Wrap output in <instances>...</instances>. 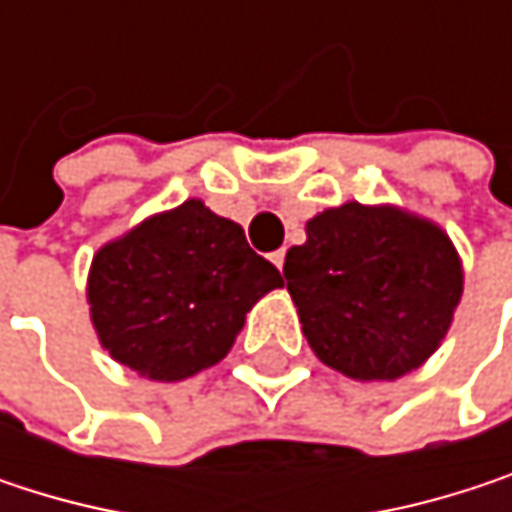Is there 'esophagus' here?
Here are the masks:
<instances>
[{
  "label": "esophagus",
  "mask_w": 512,
  "mask_h": 512,
  "mask_svg": "<svg viewBox=\"0 0 512 512\" xmlns=\"http://www.w3.org/2000/svg\"><path fill=\"white\" fill-rule=\"evenodd\" d=\"M272 263L278 266V269H284V249H278V252H272Z\"/></svg>",
  "instance_id": "1"
}]
</instances>
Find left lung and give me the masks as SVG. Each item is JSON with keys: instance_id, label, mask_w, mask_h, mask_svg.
<instances>
[{"instance_id": "left-lung-1", "label": "left lung", "mask_w": 512, "mask_h": 512, "mask_svg": "<svg viewBox=\"0 0 512 512\" xmlns=\"http://www.w3.org/2000/svg\"><path fill=\"white\" fill-rule=\"evenodd\" d=\"M302 332L326 367L394 382L433 356L462 299V260L430 219L347 201L308 219L284 257Z\"/></svg>"}]
</instances>
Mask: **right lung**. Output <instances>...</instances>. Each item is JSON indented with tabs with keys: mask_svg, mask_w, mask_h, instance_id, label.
I'll return each instance as SVG.
<instances>
[{
	"mask_svg": "<svg viewBox=\"0 0 512 512\" xmlns=\"http://www.w3.org/2000/svg\"><path fill=\"white\" fill-rule=\"evenodd\" d=\"M281 272L201 198L162 210L97 249L88 311L100 347L154 382L189 379L231 353Z\"/></svg>",
	"mask_w": 512,
	"mask_h": 512,
	"instance_id": "1",
	"label": "right lung"
}]
</instances>
